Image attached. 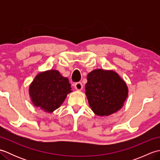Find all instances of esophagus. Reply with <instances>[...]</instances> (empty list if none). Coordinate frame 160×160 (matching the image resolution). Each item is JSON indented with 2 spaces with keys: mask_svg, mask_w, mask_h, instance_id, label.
I'll list each match as a JSON object with an SVG mask.
<instances>
[{
  "mask_svg": "<svg viewBox=\"0 0 160 160\" xmlns=\"http://www.w3.org/2000/svg\"><path fill=\"white\" fill-rule=\"evenodd\" d=\"M74 87H75V89H77V90H78V91L82 90V88H83L82 84V82H76V84H75Z\"/></svg>",
  "mask_w": 160,
  "mask_h": 160,
  "instance_id": "34e87169",
  "label": "esophagus"
}]
</instances>
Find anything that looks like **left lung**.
<instances>
[{
	"label": "left lung",
	"instance_id": "8db88e82",
	"mask_svg": "<svg viewBox=\"0 0 160 160\" xmlns=\"http://www.w3.org/2000/svg\"><path fill=\"white\" fill-rule=\"evenodd\" d=\"M85 91L90 107L99 116L120 110L128 96L127 84L113 71H91L87 75Z\"/></svg>",
	"mask_w": 160,
	"mask_h": 160
}]
</instances>
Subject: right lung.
<instances>
[{
    "instance_id": "right-lung-1",
    "label": "right lung",
    "mask_w": 160,
    "mask_h": 160,
    "mask_svg": "<svg viewBox=\"0 0 160 160\" xmlns=\"http://www.w3.org/2000/svg\"><path fill=\"white\" fill-rule=\"evenodd\" d=\"M71 89L68 78L56 70H49L37 75L30 84L29 93L36 107L52 113L60 107Z\"/></svg>"
}]
</instances>
